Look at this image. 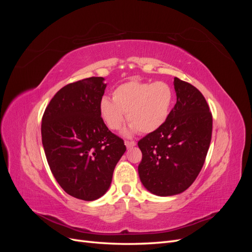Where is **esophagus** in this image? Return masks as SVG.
I'll return each mask as SVG.
<instances>
[{
	"label": "esophagus",
	"mask_w": 252,
	"mask_h": 252,
	"mask_svg": "<svg viewBox=\"0 0 252 252\" xmlns=\"http://www.w3.org/2000/svg\"><path fill=\"white\" fill-rule=\"evenodd\" d=\"M125 144H126V147L127 148H131L133 146H135V142L134 141H125Z\"/></svg>",
	"instance_id": "obj_1"
}]
</instances>
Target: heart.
Segmentation results:
<instances>
[{
    "label": "heart",
    "mask_w": 252,
    "mask_h": 252,
    "mask_svg": "<svg viewBox=\"0 0 252 252\" xmlns=\"http://www.w3.org/2000/svg\"><path fill=\"white\" fill-rule=\"evenodd\" d=\"M173 90L168 83L129 81L121 84L112 93V100L104 96L98 111L104 123L111 130H118L125 122V113L130 126L129 130L150 133L161 127L169 116Z\"/></svg>",
    "instance_id": "b5f03b06"
}]
</instances>
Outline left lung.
<instances>
[{"label":"left lung","mask_w":252,"mask_h":252,"mask_svg":"<svg viewBox=\"0 0 252 252\" xmlns=\"http://www.w3.org/2000/svg\"><path fill=\"white\" fill-rule=\"evenodd\" d=\"M177 103L165 123L138 142L140 180L158 196L179 194L199 175L209 149L212 114L204 95L191 84L174 78Z\"/></svg>","instance_id":"1"}]
</instances>
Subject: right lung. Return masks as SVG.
<instances>
[{"label":"right lung","mask_w":252,"mask_h":252,"mask_svg":"<svg viewBox=\"0 0 252 252\" xmlns=\"http://www.w3.org/2000/svg\"><path fill=\"white\" fill-rule=\"evenodd\" d=\"M106 84L91 77L70 83L51 98L42 118V143L53 177L69 195L94 201L107 191L126 151L100 116Z\"/></svg>","instance_id":"1"}]
</instances>
